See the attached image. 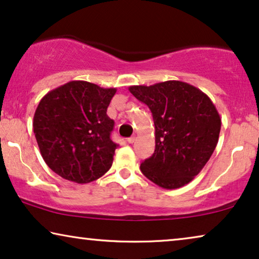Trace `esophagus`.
Segmentation results:
<instances>
[{
    "label": "esophagus",
    "mask_w": 259,
    "mask_h": 259,
    "mask_svg": "<svg viewBox=\"0 0 259 259\" xmlns=\"http://www.w3.org/2000/svg\"><path fill=\"white\" fill-rule=\"evenodd\" d=\"M134 141H136V137H131V138H128V139H127V143H128V144H133L134 143Z\"/></svg>",
    "instance_id": "obj_1"
}]
</instances>
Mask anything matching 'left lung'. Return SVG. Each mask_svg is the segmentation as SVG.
I'll use <instances>...</instances> for the list:
<instances>
[{
    "label": "left lung",
    "mask_w": 259,
    "mask_h": 259,
    "mask_svg": "<svg viewBox=\"0 0 259 259\" xmlns=\"http://www.w3.org/2000/svg\"><path fill=\"white\" fill-rule=\"evenodd\" d=\"M130 92L151 109L155 150L141 162L143 175L162 189H179L199 173L217 146L222 120L206 94L169 80Z\"/></svg>",
    "instance_id": "8db88e82"
}]
</instances>
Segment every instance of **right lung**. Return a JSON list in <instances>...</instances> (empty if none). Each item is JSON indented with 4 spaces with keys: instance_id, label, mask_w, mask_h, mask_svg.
<instances>
[{
    "instance_id": "right-lung-1",
    "label": "right lung",
    "mask_w": 259,
    "mask_h": 259,
    "mask_svg": "<svg viewBox=\"0 0 259 259\" xmlns=\"http://www.w3.org/2000/svg\"><path fill=\"white\" fill-rule=\"evenodd\" d=\"M115 88L69 81L41 99L34 133L41 155L63 179L87 184L111 168L118 145L111 139L114 121L107 107Z\"/></svg>"
}]
</instances>
